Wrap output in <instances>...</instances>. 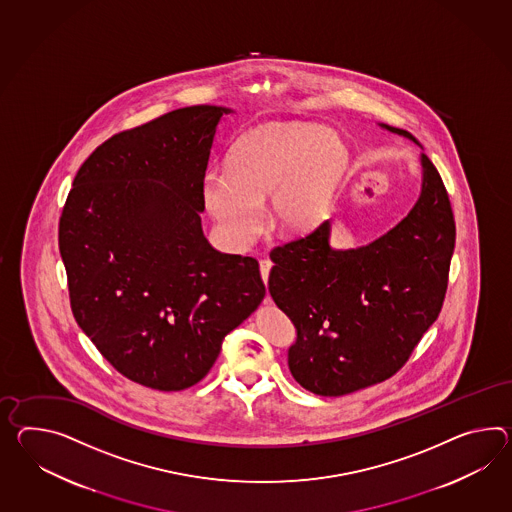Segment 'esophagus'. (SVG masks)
Masks as SVG:
<instances>
[{"label": "esophagus", "instance_id": "esophagus-1", "mask_svg": "<svg viewBox=\"0 0 512 512\" xmlns=\"http://www.w3.org/2000/svg\"><path fill=\"white\" fill-rule=\"evenodd\" d=\"M259 268H261L262 281L266 283V281H268V275H270V270H272V261H270V259H262V261L259 262Z\"/></svg>", "mask_w": 512, "mask_h": 512}]
</instances>
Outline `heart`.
I'll return each mask as SVG.
<instances>
[{
	"instance_id": "heart-1",
	"label": "heart",
	"mask_w": 512,
	"mask_h": 512,
	"mask_svg": "<svg viewBox=\"0 0 512 512\" xmlns=\"http://www.w3.org/2000/svg\"><path fill=\"white\" fill-rule=\"evenodd\" d=\"M348 168V146L331 129L259 125L235 140L227 168L203 174L201 201L231 244L255 237L266 196L272 224L296 235L324 218Z\"/></svg>"
}]
</instances>
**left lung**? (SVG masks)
Instances as JSON below:
<instances>
[{
  "label": "left lung",
  "instance_id": "obj_1",
  "mask_svg": "<svg viewBox=\"0 0 512 512\" xmlns=\"http://www.w3.org/2000/svg\"><path fill=\"white\" fill-rule=\"evenodd\" d=\"M379 125L420 146L409 131ZM420 164L418 201L374 242L337 250L325 220L270 253L268 290L298 333L288 368L312 394L335 398L392 377L438 318L455 220L437 168L425 153Z\"/></svg>",
  "mask_w": 512,
  "mask_h": 512
}]
</instances>
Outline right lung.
<instances>
[{"mask_svg":"<svg viewBox=\"0 0 512 512\" xmlns=\"http://www.w3.org/2000/svg\"><path fill=\"white\" fill-rule=\"evenodd\" d=\"M231 113L194 105L114 135L64 203L75 322L120 374L153 390L201 381L266 294L259 262L214 250L201 229V177Z\"/></svg>","mask_w":512,"mask_h":512,"instance_id":"add662e5","label":"right lung"}]
</instances>
